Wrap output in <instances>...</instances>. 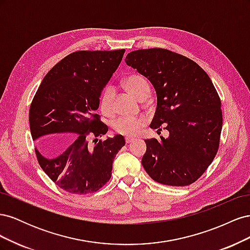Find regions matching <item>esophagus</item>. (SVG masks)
<instances>
[{"mask_svg":"<svg viewBox=\"0 0 250 250\" xmlns=\"http://www.w3.org/2000/svg\"><path fill=\"white\" fill-rule=\"evenodd\" d=\"M133 141H134V139L131 138V137H126V138H125L126 144H129V143H131V142H133Z\"/></svg>","mask_w":250,"mask_h":250,"instance_id":"obj_1","label":"esophagus"}]
</instances>
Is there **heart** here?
<instances>
[{"mask_svg": "<svg viewBox=\"0 0 250 250\" xmlns=\"http://www.w3.org/2000/svg\"><path fill=\"white\" fill-rule=\"evenodd\" d=\"M124 85L128 92L140 100L144 96L149 95L150 93L148 82L145 78L139 76V75L128 76L124 81ZM113 95H115V90L111 86L105 88L101 98V110L104 115L108 116L112 112ZM144 124H145V119L143 118L121 116L113 121L112 127L120 134L133 135L140 131Z\"/></svg>", "mask_w": 250, "mask_h": 250, "instance_id": "1", "label": "heart"}]
</instances>
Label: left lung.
<instances>
[{
  "instance_id": "1",
  "label": "left lung",
  "mask_w": 250,
  "mask_h": 250,
  "mask_svg": "<svg viewBox=\"0 0 250 250\" xmlns=\"http://www.w3.org/2000/svg\"><path fill=\"white\" fill-rule=\"evenodd\" d=\"M125 62L155 89L157 103L150 128L165 125L169 131L167 139L145 140L144 169L162 185L193 184L213 162L220 142L221 101L213 82L193 60L169 50L132 51Z\"/></svg>"
}]
</instances>
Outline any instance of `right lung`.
Wrapping results in <instances>:
<instances>
[{"instance_id": "1", "label": "right lung", "mask_w": 250, "mask_h": 250, "mask_svg": "<svg viewBox=\"0 0 250 250\" xmlns=\"http://www.w3.org/2000/svg\"><path fill=\"white\" fill-rule=\"evenodd\" d=\"M125 50L78 51L65 56L48 72L30 106L29 122L35 153L44 173L63 190L88 194L111 177L112 162L125 145L123 135L98 141L108 127L94 113ZM75 133L74 142L53 157L54 134ZM89 136L96 139L89 146Z\"/></svg>"}]
</instances>
